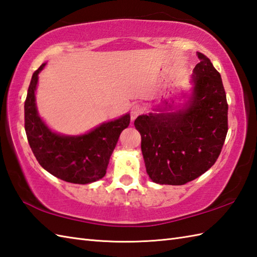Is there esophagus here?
<instances>
[{
	"label": "esophagus",
	"instance_id": "obj_1",
	"mask_svg": "<svg viewBox=\"0 0 257 257\" xmlns=\"http://www.w3.org/2000/svg\"><path fill=\"white\" fill-rule=\"evenodd\" d=\"M144 109L141 106L139 105H135L132 109V112H130V116H132V120H135L138 116H140L141 113H143Z\"/></svg>",
	"mask_w": 257,
	"mask_h": 257
}]
</instances>
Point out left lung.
<instances>
[{
  "mask_svg": "<svg viewBox=\"0 0 257 257\" xmlns=\"http://www.w3.org/2000/svg\"><path fill=\"white\" fill-rule=\"evenodd\" d=\"M196 55L200 62L187 108L135 120L147 173L156 183L182 185L199 178L214 165L224 145L228 106L221 75L204 54Z\"/></svg>",
  "mask_w": 257,
  "mask_h": 257,
  "instance_id": "8db88e82",
  "label": "left lung"
}]
</instances>
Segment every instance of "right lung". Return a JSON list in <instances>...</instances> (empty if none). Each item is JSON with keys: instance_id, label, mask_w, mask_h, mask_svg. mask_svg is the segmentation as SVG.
<instances>
[{"instance_id": "obj_1", "label": "right lung", "mask_w": 257, "mask_h": 257, "mask_svg": "<svg viewBox=\"0 0 257 257\" xmlns=\"http://www.w3.org/2000/svg\"><path fill=\"white\" fill-rule=\"evenodd\" d=\"M42 64L32 76L24 103L25 132L31 149L46 171L66 182L86 184L105 177L109 159L119 136L130 122L127 113L113 121L101 123L81 136L53 133L37 113L35 89Z\"/></svg>"}]
</instances>
